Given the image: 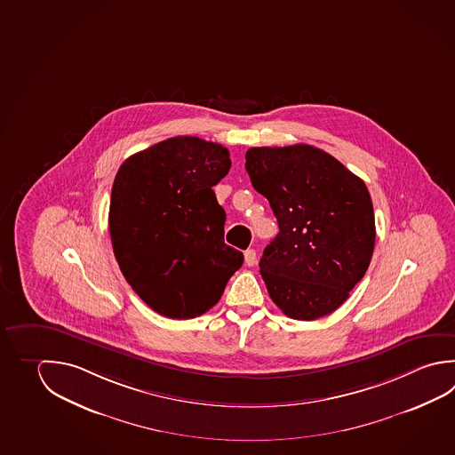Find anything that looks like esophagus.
Instances as JSON below:
<instances>
[{
	"mask_svg": "<svg viewBox=\"0 0 455 455\" xmlns=\"http://www.w3.org/2000/svg\"><path fill=\"white\" fill-rule=\"evenodd\" d=\"M243 257H245V265L247 266H253L257 263V251H255L253 248H248V250H245Z\"/></svg>",
	"mask_w": 455,
	"mask_h": 455,
	"instance_id": "obj_1",
	"label": "esophagus"
}]
</instances>
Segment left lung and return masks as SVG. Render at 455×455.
I'll use <instances>...</instances> for the list:
<instances>
[{
    "mask_svg": "<svg viewBox=\"0 0 455 455\" xmlns=\"http://www.w3.org/2000/svg\"><path fill=\"white\" fill-rule=\"evenodd\" d=\"M245 160L250 181L279 223L259 261L269 297L291 319L331 315L372 259L369 190L337 158L307 144L251 148Z\"/></svg>",
    "mask_w": 455,
    "mask_h": 455,
    "instance_id": "1",
    "label": "left lung"
}]
</instances>
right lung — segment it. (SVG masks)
Wrapping results in <instances>:
<instances>
[{"mask_svg": "<svg viewBox=\"0 0 455 455\" xmlns=\"http://www.w3.org/2000/svg\"><path fill=\"white\" fill-rule=\"evenodd\" d=\"M229 168L221 144L176 136L116 172L108 210L114 253L126 282L158 315L207 313L243 263L242 251L224 243L226 213L213 192Z\"/></svg>", "mask_w": 455, "mask_h": 455, "instance_id": "right-lung-1", "label": "right lung"}]
</instances>
